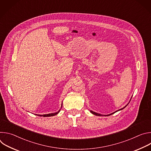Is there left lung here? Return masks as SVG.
<instances>
[{
    "label": "left lung",
    "mask_w": 151,
    "mask_h": 151,
    "mask_svg": "<svg viewBox=\"0 0 151 151\" xmlns=\"http://www.w3.org/2000/svg\"><path fill=\"white\" fill-rule=\"evenodd\" d=\"M131 99H132V98H131ZM131 99H130V100H131ZM129 101V102H130ZM128 103L125 106H124L123 108H122V109H119V110H118V111H115V112H113V113H112V114H108V115H101V114H98V113H96V112H93V111H90V112L91 113V114H93V115H97V116H109V115H112V114H115V112H118V111H121V110H122V109H124L125 107L128 104Z\"/></svg>",
    "instance_id": "obj_1"
}]
</instances>
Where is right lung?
Wrapping results in <instances>:
<instances>
[{
	"label": "right lung",
	"instance_id": "obj_1",
	"mask_svg": "<svg viewBox=\"0 0 151 151\" xmlns=\"http://www.w3.org/2000/svg\"><path fill=\"white\" fill-rule=\"evenodd\" d=\"M62 106H63V104H61V109L62 107ZM60 111V109L57 112H55V113H51V114H44V115H38V114H36V115L37 116H44V117H48V116H55L56 115H57Z\"/></svg>",
	"mask_w": 151,
	"mask_h": 151
}]
</instances>
